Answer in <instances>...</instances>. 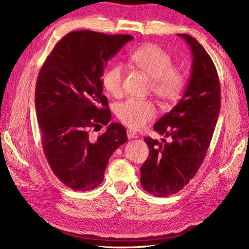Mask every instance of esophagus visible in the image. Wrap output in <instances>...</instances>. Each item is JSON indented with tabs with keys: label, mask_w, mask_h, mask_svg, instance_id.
<instances>
[{
	"label": "esophagus",
	"mask_w": 249,
	"mask_h": 249,
	"mask_svg": "<svg viewBox=\"0 0 249 249\" xmlns=\"http://www.w3.org/2000/svg\"><path fill=\"white\" fill-rule=\"evenodd\" d=\"M127 137H128V139H137L138 134L134 132L133 130L128 129V130H127Z\"/></svg>",
	"instance_id": "esophagus-1"
}]
</instances>
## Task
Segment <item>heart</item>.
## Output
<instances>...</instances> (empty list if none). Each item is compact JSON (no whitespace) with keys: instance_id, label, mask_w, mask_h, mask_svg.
Instances as JSON below:
<instances>
[{"instance_id":"obj_1","label":"heart","mask_w":249,"mask_h":249,"mask_svg":"<svg viewBox=\"0 0 249 249\" xmlns=\"http://www.w3.org/2000/svg\"><path fill=\"white\" fill-rule=\"evenodd\" d=\"M130 60L142 72L151 78L152 91L160 100L168 102L178 98L184 87V76L181 71L172 66V58L159 46L148 44L134 51ZM124 69L113 65L105 71L102 85L111 96L122 94ZM152 102L140 99H128L117 107V116L121 122L131 129H140L155 117Z\"/></svg>"}]
</instances>
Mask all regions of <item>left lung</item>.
<instances>
[{"label": "left lung", "instance_id": "1", "mask_svg": "<svg viewBox=\"0 0 249 249\" xmlns=\"http://www.w3.org/2000/svg\"><path fill=\"white\" fill-rule=\"evenodd\" d=\"M190 47L193 62L186 91L174 107L153 126L169 138L144 141L149 158L141 167V184L153 196L180 191L193 178L207 154L220 111L216 67L204 48L189 34H177Z\"/></svg>", "mask_w": 249, "mask_h": 249}]
</instances>
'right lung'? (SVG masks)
<instances>
[{
  "label": "right lung",
  "instance_id": "1",
  "mask_svg": "<svg viewBox=\"0 0 249 249\" xmlns=\"http://www.w3.org/2000/svg\"><path fill=\"white\" fill-rule=\"evenodd\" d=\"M132 39L126 34L71 32L39 71L35 108L42 149L53 173L74 191L98 187L111 154L127 142L125 127L118 123H110L97 139L89 130L109 123L101 77L107 62Z\"/></svg>",
  "mask_w": 249,
  "mask_h": 249
}]
</instances>
